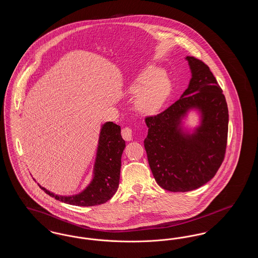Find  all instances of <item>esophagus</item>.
<instances>
[{
  "label": "esophagus",
  "mask_w": 258,
  "mask_h": 258,
  "mask_svg": "<svg viewBox=\"0 0 258 258\" xmlns=\"http://www.w3.org/2000/svg\"><path fill=\"white\" fill-rule=\"evenodd\" d=\"M122 136L123 139L126 141H131L133 138V128L128 125L124 126L122 128Z\"/></svg>",
  "instance_id": "34e87169"
}]
</instances>
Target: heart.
Returning <instances> with one entry per match:
<instances>
[{
  "label": "heart",
  "instance_id": "1",
  "mask_svg": "<svg viewBox=\"0 0 258 258\" xmlns=\"http://www.w3.org/2000/svg\"><path fill=\"white\" fill-rule=\"evenodd\" d=\"M134 93H139L135 101L136 109L141 114L152 115L160 110L170 93V83L160 71L149 68L140 74L132 87Z\"/></svg>",
  "mask_w": 258,
  "mask_h": 258
}]
</instances>
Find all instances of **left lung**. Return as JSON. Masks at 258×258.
I'll return each mask as SVG.
<instances>
[{"label":"left lung","instance_id":"8db88e82","mask_svg":"<svg viewBox=\"0 0 258 258\" xmlns=\"http://www.w3.org/2000/svg\"><path fill=\"white\" fill-rule=\"evenodd\" d=\"M192 77L181 98L158 115L147 116L144 147L155 180L169 191H189L208 183L224 160L228 108L225 97L208 66L187 56ZM203 113V123L192 136L179 128L189 108Z\"/></svg>","mask_w":258,"mask_h":258}]
</instances>
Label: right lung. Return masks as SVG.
<instances>
[{"instance_id": "add662e5", "label": "right lung", "mask_w": 258, "mask_h": 258, "mask_svg": "<svg viewBox=\"0 0 258 258\" xmlns=\"http://www.w3.org/2000/svg\"><path fill=\"white\" fill-rule=\"evenodd\" d=\"M124 147L125 142L121 135V126L113 122L104 123L99 135L95 176L84 191L74 197H60L38 185L50 197L74 206L88 207L105 203L118 189L121 158Z\"/></svg>"}]
</instances>
